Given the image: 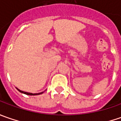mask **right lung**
I'll return each instance as SVG.
<instances>
[{"mask_svg":"<svg viewBox=\"0 0 121 121\" xmlns=\"http://www.w3.org/2000/svg\"><path fill=\"white\" fill-rule=\"evenodd\" d=\"M16 89L17 90L19 91V92H21L22 94H26V95H40V94H43L44 93V91H42V92H40V93H37V94H32V93H29V92H26V91H21L19 89H18V88H17Z\"/></svg>","mask_w":121,"mask_h":121,"instance_id":"1","label":"right lung"}]
</instances>
